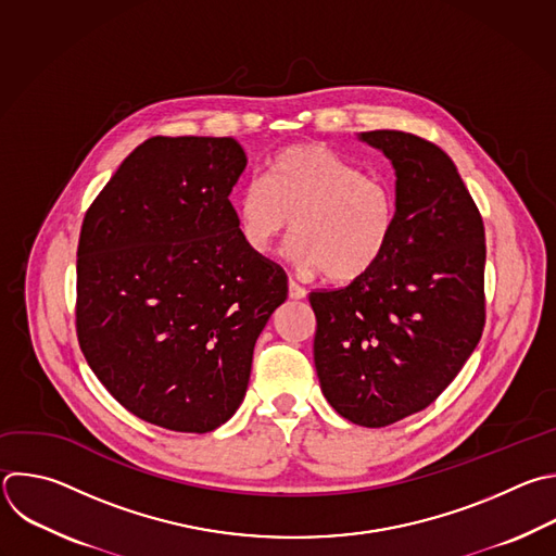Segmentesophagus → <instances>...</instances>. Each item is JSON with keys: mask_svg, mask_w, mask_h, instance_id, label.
<instances>
[{"mask_svg": "<svg viewBox=\"0 0 556 556\" xmlns=\"http://www.w3.org/2000/svg\"><path fill=\"white\" fill-rule=\"evenodd\" d=\"M288 294H290V299L299 301V299H305L307 290H305V288H301L296 281H290V283H288Z\"/></svg>", "mask_w": 556, "mask_h": 556, "instance_id": "obj_1", "label": "esophagus"}]
</instances>
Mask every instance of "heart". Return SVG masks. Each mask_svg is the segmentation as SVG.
I'll list each match as a JSON object with an SVG mask.
<instances>
[{"instance_id": "b5f03b06", "label": "heart", "mask_w": 556, "mask_h": 556, "mask_svg": "<svg viewBox=\"0 0 556 556\" xmlns=\"http://www.w3.org/2000/svg\"><path fill=\"white\" fill-rule=\"evenodd\" d=\"M240 236L257 255H270L292 233V255L305 270L336 283L371 273L387 255L397 225L389 182L323 143L288 146L268 176L251 178L236 203Z\"/></svg>"}]
</instances>
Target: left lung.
Here are the masks:
<instances>
[{"label":"left lung","instance_id":"1","mask_svg":"<svg viewBox=\"0 0 556 556\" xmlns=\"http://www.w3.org/2000/svg\"><path fill=\"white\" fill-rule=\"evenodd\" d=\"M359 141L395 169L397 225L382 262L346 288L312 292L314 364L331 408L384 428L430 406L484 327V225L454 161L402 130Z\"/></svg>","mask_w":556,"mask_h":556}]
</instances>
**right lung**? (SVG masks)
Returning <instances> with one entry per match:
<instances>
[{
	"label": "right lung",
	"instance_id": "right-lung-1",
	"mask_svg": "<svg viewBox=\"0 0 556 556\" xmlns=\"http://www.w3.org/2000/svg\"><path fill=\"white\" fill-rule=\"evenodd\" d=\"M247 167L231 137H152L89 207L76 329L96 378L135 417L205 434L240 408L255 340L288 296L229 201Z\"/></svg>",
	"mask_w": 556,
	"mask_h": 556
}]
</instances>
